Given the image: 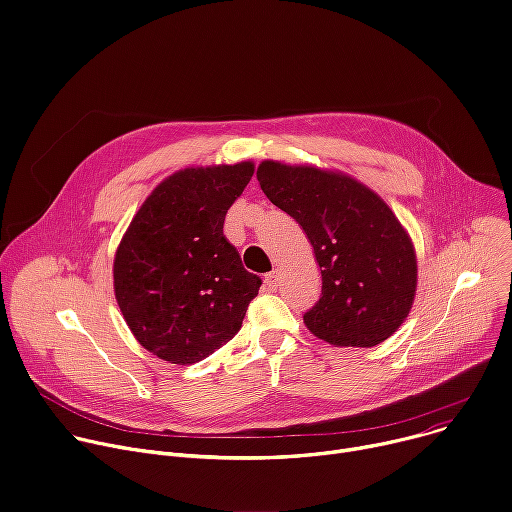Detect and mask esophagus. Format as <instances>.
<instances>
[{
    "mask_svg": "<svg viewBox=\"0 0 512 512\" xmlns=\"http://www.w3.org/2000/svg\"><path fill=\"white\" fill-rule=\"evenodd\" d=\"M277 280H280V271H277V269H271V271L265 275V284H267L269 288H275V286H277Z\"/></svg>",
    "mask_w": 512,
    "mask_h": 512,
    "instance_id": "obj_1",
    "label": "esophagus"
}]
</instances>
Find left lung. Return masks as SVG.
<instances>
[{"instance_id":"8db88e82","label":"left lung","mask_w":512,"mask_h":512,"mask_svg":"<svg viewBox=\"0 0 512 512\" xmlns=\"http://www.w3.org/2000/svg\"><path fill=\"white\" fill-rule=\"evenodd\" d=\"M257 179L302 226L320 267L308 331L339 347H374L394 335L414 300L416 257L384 200L347 175L306 165L263 161Z\"/></svg>"}]
</instances>
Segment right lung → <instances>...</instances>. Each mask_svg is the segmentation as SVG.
Here are the masks:
<instances>
[{
	"instance_id": "1",
	"label": "right lung",
	"mask_w": 512,
	"mask_h": 512,
	"mask_svg": "<svg viewBox=\"0 0 512 512\" xmlns=\"http://www.w3.org/2000/svg\"><path fill=\"white\" fill-rule=\"evenodd\" d=\"M253 163L183 169L132 218L114 259V290L136 341L169 363H196L239 333L261 277L243 267L224 216Z\"/></svg>"
}]
</instances>
